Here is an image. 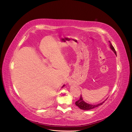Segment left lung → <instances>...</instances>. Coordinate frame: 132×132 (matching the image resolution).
<instances>
[{
	"label": "left lung",
	"instance_id": "8db88e82",
	"mask_svg": "<svg viewBox=\"0 0 132 132\" xmlns=\"http://www.w3.org/2000/svg\"><path fill=\"white\" fill-rule=\"evenodd\" d=\"M109 43H110L109 46H110V49L113 51V53L115 54V55L117 56V53H116V52L115 49H114V47L112 46V43H110V41H109ZM104 101L99 103V104H88V103L85 102V101H84L83 98H82V95H81L79 100L76 102V105L79 108V109H81L82 110H91V109H94V108H95L101 105L104 102Z\"/></svg>",
	"mask_w": 132,
	"mask_h": 132
}]
</instances>
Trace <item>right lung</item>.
Instances as JSON below:
<instances>
[{"label":"right lung","mask_w":132,"mask_h":132,"mask_svg":"<svg viewBox=\"0 0 132 132\" xmlns=\"http://www.w3.org/2000/svg\"><path fill=\"white\" fill-rule=\"evenodd\" d=\"M64 86H65V85H63V86H62V87H64Z\"/></svg>","instance_id":"1"}]
</instances>
